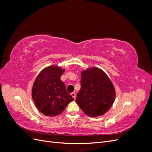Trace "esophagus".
<instances>
[{
    "mask_svg": "<svg viewBox=\"0 0 152 152\" xmlns=\"http://www.w3.org/2000/svg\"><path fill=\"white\" fill-rule=\"evenodd\" d=\"M71 95H72V97H73V98H74V99H75L76 95H75V93H74V92H73V93H71Z\"/></svg>",
    "mask_w": 152,
    "mask_h": 152,
    "instance_id": "obj_1",
    "label": "esophagus"
}]
</instances>
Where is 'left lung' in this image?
I'll use <instances>...</instances> for the list:
<instances>
[{"label":"left lung","mask_w":152,"mask_h":152,"mask_svg":"<svg viewBox=\"0 0 152 152\" xmlns=\"http://www.w3.org/2000/svg\"><path fill=\"white\" fill-rule=\"evenodd\" d=\"M80 83L76 102L85 114L97 117L110 109L114 102L115 91L103 70L91 67L82 71Z\"/></svg>","instance_id":"1"}]
</instances>
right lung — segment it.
<instances>
[{
	"label": "right lung",
	"instance_id": "right-lung-1",
	"mask_svg": "<svg viewBox=\"0 0 152 152\" xmlns=\"http://www.w3.org/2000/svg\"><path fill=\"white\" fill-rule=\"evenodd\" d=\"M65 69L50 66L42 69L33 85L32 98L39 112L48 116H56L74 100L67 91L61 77Z\"/></svg>",
	"mask_w": 152,
	"mask_h": 152
}]
</instances>
